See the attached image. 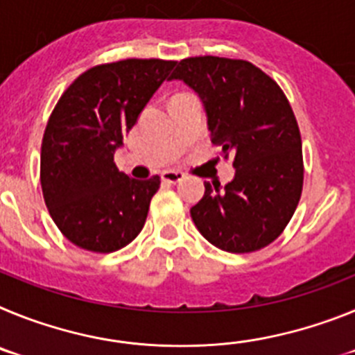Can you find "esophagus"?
Returning <instances> with one entry per match:
<instances>
[{
  "label": "esophagus",
  "mask_w": 355,
  "mask_h": 355,
  "mask_svg": "<svg viewBox=\"0 0 355 355\" xmlns=\"http://www.w3.org/2000/svg\"><path fill=\"white\" fill-rule=\"evenodd\" d=\"M183 178H184V174L180 171H165L162 174V180L167 181V183H180Z\"/></svg>",
  "instance_id": "esophagus-1"
}]
</instances>
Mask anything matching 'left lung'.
Returning a JSON list of instances; mask_svg holds the SVG:
<instances>
[{
	"label": "left lung",
	"mask_w": 355,
	"mask_h": 355,
	"mask_svg": "<svg viewBox=\"0 0 355 355\" xmlns=\"http://www.w3.org/2000/svg\"><path fill=\"white\" fill-rule=\"evenodd\" d=\"M168 80H183L205 103L211 142L233 156L234 180L205 183L190 209L199 233L218 249L245 254L281 236L300 200L302 140L290 101L247 60L190 56Z\"/></svg>",
	"instance_id": "left-lung-1"
}]
</instances>
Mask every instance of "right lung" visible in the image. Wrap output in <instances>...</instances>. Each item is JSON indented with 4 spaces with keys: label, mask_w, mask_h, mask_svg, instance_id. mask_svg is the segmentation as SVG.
Here are the masks:
<instances>
[{
    "label": "right lung",
    "mask_w": 355,
    "mask_h": 355,
    "mask_svg": "<svg viewBox=\"0 0 355 355\" xmlns=\"http://www.w3.org/2000/svg\"><path fill=\"white\" fill-rule=\"evenodd\" d=\"M174 60L128 58L90 67L49 115L40 149V184L53 222L71 243L108 254L146 224L159 175L133 180L114 155Z\"/></svg>",
    "instance_id": "obj_1"
}]
</instances>
